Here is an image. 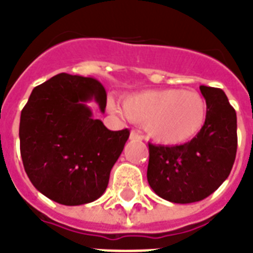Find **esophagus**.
Here are the masks:
<instances>
[{
    "label": "esophagus",
    "mask_w": 253,
    "mask_h": 253,
    "mask_svg": "<svg viewBox=\"0 0 253 253\" xmlns=\"http://www.w3.org/2000/svg\"><path fill=\"white\" fill-rule=\"evenodd\" d=\"M130 139H131V140H142V135L138 134L136 131H131Z\"/></svg>",
    "instance_id": "obj_1"
}]
</instances>
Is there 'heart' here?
Masks as SVG:
<instances>
[{
	"label": "heart",
	"instance_id": "b5f03b06",
	"mask_svg": "<svg viewBox=\"0 0 253 253\" xmlns=\"http://www.w3.org/2000/svg\"><path fill=\"white\" fill-rule=\"evenodd\" d=\"M111 109L119 110L113 99ZM123 114L146 128L148 138L163 146H181L196 138L208 119V103L194 90L152 89L127 94Z\"/></svg>",
	"mask_w": 253,
	"mask_h": 253
}]
</instances>
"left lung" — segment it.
<instances>
[{
  "instance_id": "8db88e82",
  "label": "left lung",
  "mask_w": 253,
  "mask_h": 253,
  "mask_svg": "<svg viewBox=\"0 0 253 253\" xmlns=\"http://www.w3.org/2000/svg\"><path fill=\"white\" fill-rule=\"evenodd\" d=\"M200 90L208 103V119L200 134L181 146L148 144V184L159 197L174 204H192L210 196L235 162V110L222 89L201 85Z\"/></svg>"
}]
</instances>
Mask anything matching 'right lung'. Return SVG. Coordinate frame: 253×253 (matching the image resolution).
Instances as JSON below:
<instances>
[{"instance_id": "obj_1", "label": "right lung", "mask_w": 253, "mask_h": 253, "mask_svg": "<svg viewBox=\"0 0 253 253\" xmlns=\"http://www.w3.org/2000/svg\"><path fill=\"white\" fill-rule=\"evenodd\" d=\"M106 107V91L91 77L60 73L34 87L21 113L25 170L47 198L67 206L102 196L130 131H110L86 102Z\"/></svg>"}]
</instances>
